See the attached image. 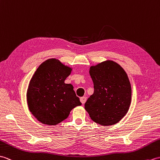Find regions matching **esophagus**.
Masks as SVG:
<instances>
[{
	"label": "esophagus",
	"instance_id": "obj_1",
	"mask_svg": "<svg viewBox=\"0 0 160 160\" xmlns=\"http://www.w3.org/2000/svg\"><path fill=\"white\" fill-rule=\"evenodd\" d=\"M80 101H81V103L84 104L85 102H86V97H81V98H80Z\"/></svg>",
	"mask_w": 160,
	"mask_h": 160
}]
</instances>
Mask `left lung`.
Instances as JSON below:
<instances>
[{
    "label": "left lung",
    "instance_id": "obj_1",
    "mask_svg": "<svg viewBox=\"0 0 160 160\" xmlns=\"http://www.w3.org/2000/svg\"><path fill=\"white\" fill-rule=\"evenodd\" d=\"M90 74L94 90L85 103V109L96 123L114 125L125 116L131 104V88L127 74L110 60L90 67Z\"/></svg>",
    "mask_w": 160,
    "mask_h": 160
}]
</instances>
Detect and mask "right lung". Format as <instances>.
Instances as JSON below:
<instances>
[{
  "mask_svg": "<svg viewBox=\"0 0 160 160\" xmlns=\"http://www.w3.org/2000/svg\"><path fill=\"white\" fill-rule=\"evenodd\" d=\"M70 72V68L56 59L47 60L35 71L27 96L30 112L40 122L55 125L81 105L72 85L64 83Z\"/></svg>",
  "mask_w": 160,
  "mask_h": 160,
  "instance_id": "add662e5",
  "label": "right lung"
}]
</instances>
